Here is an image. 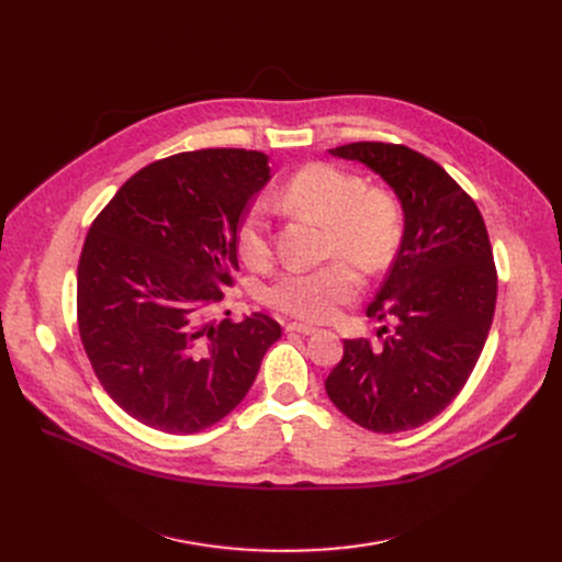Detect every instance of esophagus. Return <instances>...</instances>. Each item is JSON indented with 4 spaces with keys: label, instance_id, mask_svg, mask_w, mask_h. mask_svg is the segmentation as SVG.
<instances>
[{
    "label": "esophagus",
    "instance_id": "esophagus-1",
    "mask_svg": "<svg viewBox=\"0 0 562 562\" xmlns=\"http://www.w3.org/2000/svg\"><path fill=\"white\" fill-rule=\"evenodd\" d=\"M286 333H299V335H314L318 333L316 326H310V323H286Z\"/></svg>",
    "mask_w": 562,
    "mask_h": 562
}]
</instances>
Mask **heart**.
<instances>
[{"instance_id":"1","label":"heart","mask_w":562,"mask_h":562,"mask_svg":"<svg viewBox=\"0 0 562 562\" xmlns=\"http://www.w3.org/2000/svg\"><path fill=\"white\" fill-rule=\"evenodd\" d=\"M291 210L326 223V255H346L364 271L378 273L394 259L403 236V206L382 187H367L358 172L335 164H307L293 172L280 193ZM236 248L250 269L273 259L271 223L261 204H252L236 227ZM360 289V273L348 259L318 269H289L269 289L266 303L305 321H323Z\"/></svg>"}]
</instances>
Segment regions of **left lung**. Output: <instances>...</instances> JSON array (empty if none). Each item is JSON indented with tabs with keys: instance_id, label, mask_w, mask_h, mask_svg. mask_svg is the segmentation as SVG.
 <instances>
[{
	"instance_id": "left-lung-1",
	"label": "left lung",
	"mask_w": 562,
	"mask_h": 562,
	"mask_svg": "<svg viewBox=\"0 0 562 562\" xmlns=\"http://www.w3.org/2000/svg\"><path fill=\"white\" fill-rule=\"evenodd\" d=\"M360 161L401 200L405 227L392 269L367 316L396 326L378 348L344 339L326 392L344 415L373 432H403L437 417L464 387L485 346L496 266L485 221L453 177L396 143L360 140L330 150Z\"/></svg>"
}]
</instances>
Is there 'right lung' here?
I'll list each match as a JSON object with an SVG mask.
<instances>
[{
  "label": "right lung",
  "instance_id": "right-lung-1",
  "mask_svg": "<svg viewBox=\"0 0 562 562\" xmlns=\"http://www.w3.org/2000/svg\"><path fill=\"white\" fill-rule=\"evenodd\" d=\"M271 180L269 157L236 147L140 168L98 214L77 269V323L104 392L170 435L214 426L244 401L280 323L210 321L232 286L236 227Z\"/></svg>",
  "mask_w": 562,
  "mask_h": 562
}]
</instances>
